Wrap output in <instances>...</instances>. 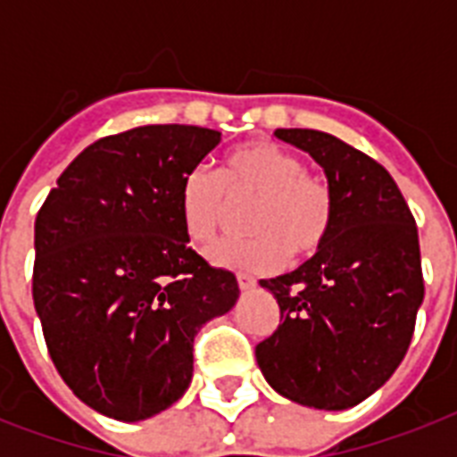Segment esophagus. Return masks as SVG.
I'll return each mask as SVG.
<instances>
[{"label": "esophagus", "instance_id": "obj_1", "mask_svg": "<svg viewBox=\"0 0 457 457\" xmlns=\"http://www.w3.org/2000/svg\"><path fill=\"white\" fill-rule=\"evenodd\" d=\"M237 285H239V289H242V292H249V289H253V287H256V279L251 278V275H237Z\"/></svg>", "mask_w": 457, "mask_h": 457}]
</instances>
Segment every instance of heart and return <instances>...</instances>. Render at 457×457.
<instances>
[{
    "instance_id": "1",
    "label": "heart",
    "mask_w": 457,
    "mask_h": 457,
    "mask_svg": "<svg viewBox=\"0 0 457 457\" xmlns=\"http://www.w3.org/2000/svg\"><path fill=\"white\" fill-rule=\"evenodd\" d=\"M251 201L244 239H225L208 251L211 263L242 272L278 270L292 253L308 258L322 249L334 222V194L325 178L303 170L285 146L253 139L235 146L220 172L194 168L178 192L179 220L189 242L211 244L229 204Z\"/></svg>"
}]
</instances>
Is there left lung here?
<instances>
[{
    "mask_svg": "<svg viewBox=\"0 0 457 457\" xmlns=\"http://www.w3.org/2000/svg\"><path fill=\"white\" fill-rule=\"evenodd\" d=\"M275 137L325 170L334 222L315 256L261 279L278 299L279 327L256 346L258 368L294 403L346 411L372 396L411 346L425 299L418 225L368 154L320 130L279 128Z\"/></svg>",
    "mask_w": 457,
    "mask_h": 457,
    "instance_id": "8db88e82",
    "label": "left lung"
}]
</instances>
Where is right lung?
I'll list each match as a JSON object with an SVG mask.
<instances>
[{
    "label": "right lung",
    "mask_w": 457,
    "mask_h": 457,
    "mask_svg": "<svg viewBox=\"0 0 457 457\" xmlns=\"http://www.w3.org/2000/svg\"><path fill=\"white\" fill-rule=\"evenodd\" d=\"M220 145L196 125H145L89 145L35 220L32 301L68 389L139 422L170 408L194 372V337L239 299L229 270L187 246L178 192Z\"/></svg>",
    "instance_id": "add662e5"
}]
</instances>
